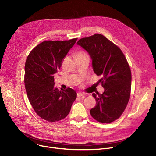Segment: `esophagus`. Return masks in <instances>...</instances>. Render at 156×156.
<instances>
[{"instance_id": "obj_1", "label": "esophagus", "mask_w": 156, "mask_h": 156, "mask_svg": "<svg viewBox=\"0 0 156 156\" xmlns=\"http://www.w3.org/2000/svg\"><path fill=\"white\" fill-rule=\"evenodd\" d=\"M83 94L81 93V92H78L77 93V96H78V97H82L83 96Z\"/></svg>"}]
</instances>
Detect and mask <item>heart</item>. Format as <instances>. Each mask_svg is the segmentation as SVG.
Returning a JSON list of instances; mask_svg holds the SVG:
<instances>
[{
    "label": "heart",
    "instance_id": "1",
    "mask_svg": "<svg viewBox=\"0 0 156 156\" xmlns=\"http://www.w3.org/2000/svg\"><path fill=\"white\" fill-rule=\"evenodd\" d=\"M84 54V52H80V53H78V54Z\"/></svg>",
    "mask_w": 156,
    "mask_h": 156
}]
</instances>
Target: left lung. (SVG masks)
<instances>
[{"instance_id":"8db88e82","label":"left lung","mask_w":156,"mask_h":156,"mask_svg":"<svg viewBox=\"0 0 156 156\" xmlns=\"http://www.w3.org/2000/svg\"><path fill=\"white\" fill-rule=\"evenodd\" d=\"M77 45L90 56L93 70L104 88L102 94H92L96 105L90 112L97 121L110 123L120 117L129 99L132 73L128 63L121 49L102 35L81 38Z\"/></svg>"}]
</instances>
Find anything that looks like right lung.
Wrapping results in <instances>:
<instances>
[{"mask_svg":"<svg viewBox=\"0 0 156 156\" xmlns=\"http://www.w3.org/2000/svg\"><path fill=\"white\" fill-rule=\"evenodd\" d=\"M77 38L47 40L30 52L24 66V84L29 101L36 113L46 121L54 122L68 116L76 92L71 88L61 90L54 87V75Z\"/></svg>","mask_w":156,"mask_h":156,"instance_id":"right-lung-1","label":"right lung"}]
</instances>
